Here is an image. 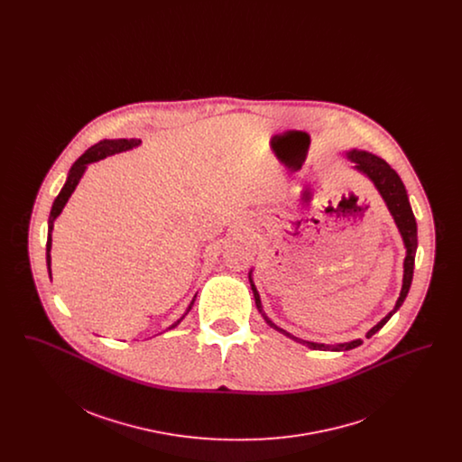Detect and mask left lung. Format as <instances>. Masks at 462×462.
<instances>
[{"mask_svg": "<svg viewBox=\"0 0 462 462\" xmlns=\"http://www.w3.org/2000/svg\"><path fill=\"white\" fill-rule=\"evenodd\" d=\"M348 159H352L355 162V168L358 171H362L364 175L369 176L373 180L375 189L379 190L381 198L384 199L392 217L395 218L396 226L403 237L405 242V247H407V256H405V262H403V284H402V291H400V298L396 301L395 310L390 311L377 326H374L373 329L367 332V337L374 336L377 330L381 329L390 319L392 315L395 313L398 308L402 307L403 300L407 298V292L411 289L412 284V275H414V260H416V249H418V223L414 218V213H412V208L409 204V198H407V192H405V187H403V181L400 180V176L396 175L395 170L381 157L377 155L369 154V152H362V151H352L348 152ZM251 287H253V292H254V300H256V307L262 311V315L266 320V324H270V328L286 334L287 337L301 343V345H307L308 348L311 350H332V352H345V350H352L360 346L364 341L362 339H355L350 343H341V345H319V343H311V341H303L292 334H289L284 329L277 328L262 310V301H260V294L256 291V287L251 281Z\"/></svg>", "mask_w": 462, "mask_h": 462, "instance_id": "left-lung-1", "label": "left lung"}]
</instances>
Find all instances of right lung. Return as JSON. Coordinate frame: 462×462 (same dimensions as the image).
I'll list each match as a JSON object with an SVG mask.
<instances>
[{
  "instance_id": "1",
  "label": "right lung",
  "mask_w": 462,
  "mask_h": 462,
  "mask_svg": "<svg viewBox=\"0 0 462 462\" xmlns=\"http://www.w3.org/2000/svg\"><path fill=\"white\" fill-rule=\"evenodd\" d=\"M136 145H140V140H136V138H130V140H126V138H119V140H102V142L95 143L93 147H89L88 151H87L85 154L81 155V157L72 164V168H70V171H69V176H67L66 185L62 187L60 194H59L57 199H55V202H53V206H51V211H50V218H48L46 263H48V273H50V277H51V270H50V263H51L50 249H51V230H53V221H55V218L62 213V209H64L67 200H69L70 194L74 192V189L78 187V183H79L81 176L85 173L87 164H89V162H95V161H100V159H104V157H107V155L130 151V149L136 147ZM192 305H194V300H192V303H190L189 308H187V313L190 311ZM187 313H185V315H187ZM185 315H183V317H185ZM183 317H181L180 320H176L175 324H173L171 328H168V329H173V328H176V326L183 320Z\"/></svg>"
}]
</instances>
